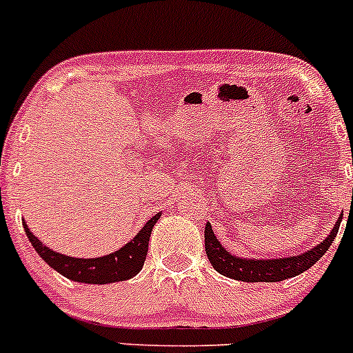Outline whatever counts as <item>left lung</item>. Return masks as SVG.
<instances>
[{
  "mask_svg": "<svg viewBox=\"0 0 353 353\" xmlns=\"http://www.w3.org/2000/svg\"><path fill=\"white\" fill-rule=\"evenodd\" d=\"M343 215H340L338 222L334 224L333 231L330 232L326 239L316 248L302 253L296 256H286V259H272V260H252V259H239V256L231 255L228 250L222 248L221 243L214 236L212 225L207 224L205 228V252H207L208 260L212 268L228 278L238 279V281L246 283H276L283 279L293 278V276L302 274L303 271L310 269L334 241L340 229V222Z\"/></svg>",
  "mask_w": 353,
  "mask_h": 353,
  "instance_id": "1",
  "label": "left lung"
}]
</instances>
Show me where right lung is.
I'll return each mask as SVG.
<instances>
[{
  "label": "right lung",
  "mask_w": 353,
  "mask_h": 353,
  "mask_svg": "<svg viewBox=\"0 0 353 353\" xmlns=\"http://www.w3.org/2000/svg\"><path fill=\"white\" fill-rule=\"evenodd\" d=\"M160 219V214H155L145 228L129 241L128 245L122 246L119 252L110 253V255L100 256V259H74V256L61 255V253L53 252L48 246H44L32 232L29 231L27 224L23 222V229L39 253L41 259L53 268L54 271L60 272L65 278L72 281L88 283V285H107V283H117L131 279L132 276L138 274L145 265L146 253H148V241L152 236V229L155 222Z\"/></svg>",
  "instance_id": "1"
}]
</instances>
